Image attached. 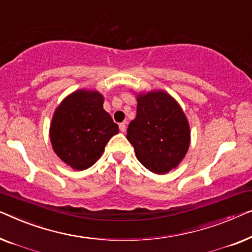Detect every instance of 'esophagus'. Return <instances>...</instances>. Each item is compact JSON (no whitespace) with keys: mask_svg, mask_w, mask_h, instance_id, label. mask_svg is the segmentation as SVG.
Here are the masks:
<instances>
[{"mask_svg":"<svg viewBox=\"0 0 252 252\" xmlns=\"http://www.w3.org/2000/svg\"><path fill=\"white\" fill-rule=\"evenodd\" d=\"M119 127H120V130L122 131V132H126V125L125 122H123V123H120V125H119Z\"/></svg>","mask_w":252,"mask_h":252,"instance_id":"34e87169","label":"esophagus"}]
</instances>
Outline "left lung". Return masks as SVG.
Here are the masks:
<instances>
[{
	"mask_svg": "<svg viewBox=\"0 0 252 252\" xmlns=\"http://www.w3.org/2000/svg\"><path fill=\"white\" fill-rule=\"evenodd\" d=\"M136 119L130 122L126 139L145 168L163 175L176 168L189 147L190 133L183 109L163 91L137 98Z\"/></svg>",
	"mask_w": 252,
	"mask_h": 252,
	"instance_id": "1",
	"label": "left lung"
}]
</instances>
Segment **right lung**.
I'll use <instances>...</instances> for the list:
<instances>
[{"mask_svg": "<svg viewBox=\"0 0 252 252\" xmlns=\"http://www.w3.org/2000/svg\"><path fill=\"white\" fill-rule=\"evenodd\" d=\"M104 98L97 91L79 90L56 109L50 139L60 160L75 170H86L101 157L119 126L102 108Z\"/></svg>", "mask_w": 252, "mask_h": 252, "instance_id": "add662e5", "label": "right lung"}]
</instances>
